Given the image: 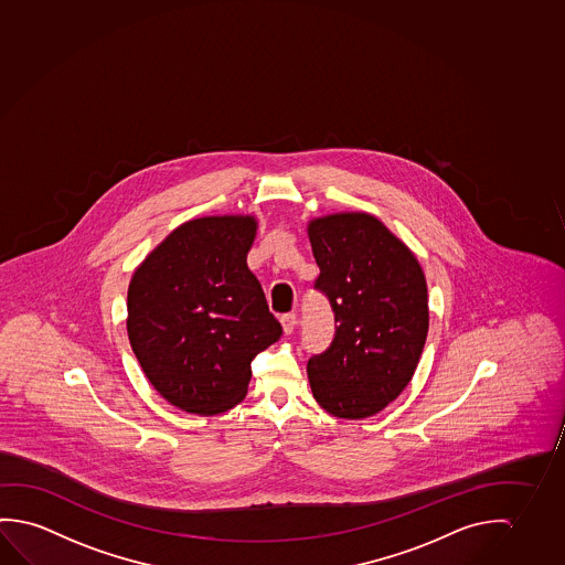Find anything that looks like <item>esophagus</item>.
Instances as JSON below:
<instances>
[{
    "instance_id": "1",
    "label": "esophagus",
    "mask_w": 565,
    "mask_h": 565,
    "mask_svg": "<svg viewBox=\"0 0 565 565\" xmlns=\"http://www.w3.org/2000/svg\"><path fill=\"white\" fill-rule=\"evenodd\" d=\"M280 323H282V330L285 333L295 332L296 328V313H285V316H280Z\"/></svg>"
}]
</instances>
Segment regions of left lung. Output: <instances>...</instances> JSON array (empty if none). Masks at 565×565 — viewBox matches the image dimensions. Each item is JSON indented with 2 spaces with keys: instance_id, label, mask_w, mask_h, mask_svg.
Instances as JSON below:
<instances>
[{
  "instance_id": "left-lung-1",
  "label": "left lung",
  "mask_w": 565,
  "mask_h": 565,
  "mask_svg": "<svg viewBox=\"0 0 565 565\" xmlns=\"http://www.w3.org/2000/svg\"><path fill=\"white\" fill-rule=\"evenodd\" d=\"M335 333L308 359L313 398L338 418H367L411 383L428 335L420 263L369 214H333L308 225Z\"/></svg>"
}]
</instances>
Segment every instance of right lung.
Returning <instances> with one entry per match:
<instances>
[{
  "label": "right lung",
  "mask_w": 565,
  "mask_h": 565,
  "mask_svg": "<svg viewBox=\"0 0 565 565\" xmlns=\"http://www.w3.org/2000/svg\"><path fill=\"white\" fill-rule=\"evenodd\" d=\"M255 230L252 215L186 222L129 282L131 350L151 385L180 411L212 416L243 401L253 359L282 333L247 267Z\"/></svg>",
  "instance_id": "obj_1"
}]
</instances>
